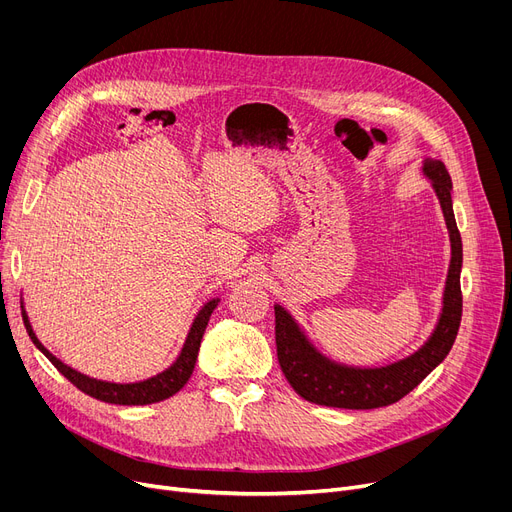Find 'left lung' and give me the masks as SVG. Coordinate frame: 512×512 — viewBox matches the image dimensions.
I'll list each match as a JSON object with an SVG mask.
<instances>
[{"label":"left lung","instance_id":"obj_1","mask_svg":"<svg viewBox=\"0 0 512 512\" xmlns=\"http://www.w3.org/2000/svg\"><path fill=\"white\" fill-rule=\"evenodd\" d=\"M423 174L432 180L438 195L450 234L452 257L448 265L440 319L436 330L419 351L384 367L342 365L321 355L294 317L282 305H274L280 367L294 392L309 402H315V405L336 409L388 407L417 388L446 359L456 334H459L463 315V240L452 211V180L442 161L432 157L423 161Z\"/></svg>","mask_w":512,"mask_h":512}]
</instances>
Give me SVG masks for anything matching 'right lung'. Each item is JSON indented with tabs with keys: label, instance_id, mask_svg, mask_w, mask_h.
<instances>
[{
	"label": "right lung",
	"instance_id": "obj_1",
	"mask_svg": "<svg viewBox=\"0 0 512 512\" xmlns=\"http://www.w3.org/2000/svg\"><path fill=\"white\" fill-rule=\"evenodd\" d=\"M218 303H220V299H211L209 303H205L201 307V311L197 313V317L193 321L191 330H188V336L184 340V346H182L178 359L166 371L153 375V378H149V380L134 382V384H114V382L95 380V378H89V375H85V373H80V371L68 367L58 357H53L47 351V348L39 342L24 307H22V319H24L26 332H29L35 346L53 365H56V369L64 375V378H68L78 390H83L85 394H89L97 400L112 402V405H151V402H159V400H166V398L174 396L178 390L184 388L188 378L193 375L197 355H199V346H201V338H203L205 328L209 324V317H211L213 309L218 307Z\"/></svg>",
	"mask_w": 512,
	"mask_h": 512
}]
</instances>
